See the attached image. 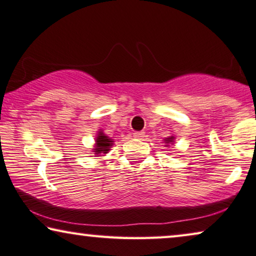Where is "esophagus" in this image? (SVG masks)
I'll return each instance as SVG.
<instances>
[{
  "label": "esophagus",
  "instance_id": "34e87169",
  "mask_svg": "<svg viewBox=\"0 0 256 256\" xmlns=\"http://www.w3.org/2000/svg\"><path fill=\"white\" fill-rule=\"evenodd\" d=\"M132 136H134L135 138H143V137L146 136V132H135L134 134H132Z\"/></svg>",
  "mask_w": 256,
  "mask_h": 256
}]
</instances>
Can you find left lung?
Wrapping results in <instances>:
<instances>
[{
	"label": "left lung",
	"instance_id": "8db88e82",
	"mask_svg": "<svg viewBox=\"0 0 256 256\" xmlns=\"http://www.w3.org/2000/svg\"><path fill=\"white\" fill-rule=\"evenodd\" d=\"M174 140H176V137L173 135L172 136H168L164 138V143H165V146H173L174 144Z\"/></svg>",
	"mask_w": 256,
	"mask_h": 256
}]
</instances>
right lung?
Masks as SVG:
<instances>
[{
  "label": "right lung",
  "instance_id": "right-lung-1",
  "mask_svg": "<svg viewBox=\"0 0 256 256\" xmlns=\"http://www.w3.org/2000/svg\"><path fill=\"white\" fill-rule=\"evenodd\" d=\"M113 144L114 140L107 136L105 132H102V129H99L98 134L96 136L94 140V149H92L91 152H94V157H98V156H102V154H108V151L110 150V148L113 146Z\"/></svg>",
  "mask_w": 256,
  "mask_h": 256
}]
</instances>
